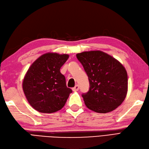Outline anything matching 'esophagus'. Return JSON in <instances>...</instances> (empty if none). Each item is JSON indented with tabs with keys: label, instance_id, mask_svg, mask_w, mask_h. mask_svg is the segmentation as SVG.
Instances as JSON below:
<instances>
[{
	"label": "esophagus",
	"instance_id": "34e87169",
	"mask_svg": "<svg viewBox=\"0 0 149 149\" xmlns=\"http://www.w3.org/2000/svg\"><path fill=\"white\" fill-rule=\"evenodd\" d=\"M72 91H74V92L78 91V90H79V86H78V85H75V86H74V87H73V88H72Z\"/></svg>",
	"mask_w": 149,
	"mask_h": 149
}]
</instances>
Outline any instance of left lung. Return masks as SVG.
<instances>
[{"instance_id":"left-lung-1","label":"left lung","mask_w":149,"mask_h":149,"mask_svg":"<svg viewBox=\"0 0 149 149\" xmlns=\"http://www.w3.org/2000/svg\"><path fill=\"white\" fill-rule=\"evenodd\" d=\"M90 83L88 92L82 97L89 109L99 113L114 111L125 99L128 75L123 64L100 50L77 54Z\"/></svg>"}]
</instances>
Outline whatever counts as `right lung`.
Returning <instances> with one entry per match:
<instances>
[{
	"instance_id": "right-lung-1",
	"label": "right lung",
	"mask_w": 149,
	"mask_h": 149,
	"mask_svg": "<svg viewBox=\"0 0 149 149\" xmlns=\"http://www.w3.org/2000/svg\"><path fill=\"white\" fill-rule=\"evenodd\" d=\"M68 58V54L46 53L29 68L23 79V90L35 110L52 113L64 106L72 90L67 87L60 69Z\"/></svg>"
}]
</instances>
